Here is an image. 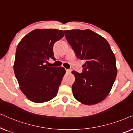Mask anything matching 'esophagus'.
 <instances>
[{
    "label": "esophagus",
    "instance_id": "esophagus-1",
    "mask_svg": "<svg viewBox=\"0 0 133 133\" xmlns=\"http://www.w3.org/2000/svg\"><path fill=\"white\" fill-rule=\"evenodd\" d=\"M66 72L67 74H70L71 72V70H68V69H66Z\"/></svg>",
    "mask_w": 133,
    "mask_h": 133
}]
</instances>
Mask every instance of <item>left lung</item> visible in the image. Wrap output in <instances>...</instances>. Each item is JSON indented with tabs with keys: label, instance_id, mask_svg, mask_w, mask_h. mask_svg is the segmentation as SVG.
<instances>
[{
	"label": "left lung",
	"instance_id": "obj_1",
	"mask_svg": "<svg viewBox=\"0 0 133 133\" xmlns=\"http://www.w3.org/2000/svg\"><path fill=\"white\" fill-rule=\"evenodd\" d=\"M77 57L85 60L82 72L72 71V91L85 105L101 102L108 95L117 76L115 56L107 40L90 30L63 31Z\"/></svg>",
	"mask_w": 133,
	"mask_h": 133
}]
</instances>
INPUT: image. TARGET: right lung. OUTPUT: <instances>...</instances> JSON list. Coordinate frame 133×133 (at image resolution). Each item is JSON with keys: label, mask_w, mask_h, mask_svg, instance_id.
<instances>
[{"label": "right lung", "mask_w": 133, "mask_h": 133, "mask_svg": "<svg viewBox=\"0 0 133 133\" xmlns=\"http://www.w3.org/2000/svg\"><path fill=\"white\" fill-rule=\"evenodd\" d=\"M63 36L56 29H36L25 36L17 45L14 71L20 89L31 101L48 102L57 95L65 71L63 67L48 66L50 59L55 61V42Z\"/></svg>", "instance_id": "1"}]
</instances>
